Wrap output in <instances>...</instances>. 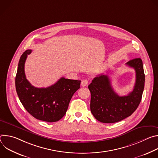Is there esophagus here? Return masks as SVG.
I'll return each mask as SVG.
<instances>
[{"label":"esophagus","mask_w":158,"mask_h":158,"mask_svg":"<svg viewBox=\"0 0 158 158\" xmlns=\"http://www.w3.org/2000/svg\"><path fill=\"white\" fill-rule=\"evenodd\" d=\"M87 84H88V81H87V80H86V79L82 80V82H81V85H82V87H85V86L87 85Z\"/></svg>","instance_id":"obj_1"}]
</instances>
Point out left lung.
Here are the masks:
<instances>
[{"mask_svg":"<svg viewBox=\"0 0 158 158\" xmlns=\"http://www.w3.org/2000/svg\"><path fill=\"white\" fill-rule=\"evenodd\" d=\"M126 64L136 71L134 89L127 96H120L114 92L107 75L98 76L88 85L91 94V111L101 123L119 122L130 116L140 104L145 82L143 61L140 58H136Z\"/></svg>","mask_w":158,"mask_h":158,"instance_id":"1","label":"left lung"}]
</instances>
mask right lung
Instances as JSON below:
<instances>
[{
  "instance_id": "right-lung-1",
  "label": "right lung",
  "mask_w": 158,
  "mask_h": 158,
  "mask_svg": "<svg viewBox=\"0 0 158 158\" xmlns=\"http://www.w3.org/2000/svg\"><path fill=\"white\" fill-rule=\"evenodd\" d=\"M31 50L21 56L15 77V88L19 98L29 113L37 119L49 123L60 120L66 113L74 94L80 88L81 81L61 77L46 88L32 85L25 75L24 65Z\"/></svg>"
}]
</instances>
